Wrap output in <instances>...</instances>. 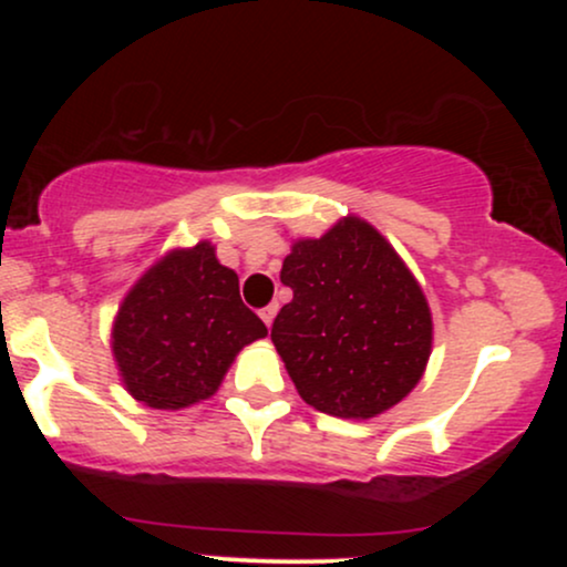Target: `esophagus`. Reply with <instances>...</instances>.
<instances>
[{"label":"esophagus","instance_id":"1","mask_svg":"<svg viewBox=\"0 0 567 567\" xmlns=\"http://www.w3.org/2000/svg\"><path fill=\"white\" fill-rule=\"evenodd\" d=\"M275 317H277V303H269L266 309H261V320L266 322V328H271Z\"/></svg>","mask_w":567,"mask_h":567}]
</instances>
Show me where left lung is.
Here are the masks:
<instances>
[{
	"instance_id": "left-lung-1",
	"label": "left lung",
	"mask_w": 567,
	"mask_h": 567,
	"mask_svg": "<svg viewBox=\"0 0 567 567\" xmlns=\"http://www.w3.org/2000/svg\"><path fill=\"white\" fill-rule=\"evenodd\" d=\"M279 279L292 301L271 341L306 405L368 421L413 392L432 354V309L375 226L347 216L322 237L296 239Z\"/></svg>"
}]
</instances>
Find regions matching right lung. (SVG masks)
I'll return each mask as SVG.
<instances>
[{"mask_svg":"<svg viewBox=\"0 0 567 567\" xmlns=\"http://www.w3.org/2000/svg\"><path fill=\"white\" fill-rule=\"evenodd\" d=\"M266 333L239 298L237 271L202 239L167 250L127 290L112 324V354L133 400L181 410L216 394L234 357Z\"/></svg>","mask_w":567,"mask_h":567,"instance_id":"add662e5","label":"right lung"}]
</instances>
